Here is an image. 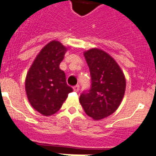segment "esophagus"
Instances as JSON below:
<instances>
[{"label": "esophagus", "mask_w": 156, "mask_h": 156, "mask_svg": "<svg viewBox=\"0 0 156 156\" xmlns=\"http://www.w3.org/2000/svg\"><path fill=\"white\" fill-rule=\"evenodd\" d=\"M73 89H74L75 92H78L80 89V86L77 84V85H75L74 87H73Z\"/></svg>", "instance_id": "34e87169"}]
</instances>
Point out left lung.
<instances>
[{
    "mask_svg": "<svg viewBox=\"0 0 156 156\" xmlns=\"http://www.w3.org/2000/svg\"><path fill=\"white\" fill-rule=\"evenodd\" d=\"M91 76V87L80 97L86 114L100 120L117 110L122 101L126 79L116 61L102 50L93 48L84 54Z\"/></svg>",
    "mask_w": 156,
    "mask_h": 156,
    "instance_id": "8db88e82",
    "label": "left lung"
}]
</instances>
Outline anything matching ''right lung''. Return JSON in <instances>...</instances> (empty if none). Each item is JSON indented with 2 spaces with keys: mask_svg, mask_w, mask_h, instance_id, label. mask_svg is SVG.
<instances>
[{
  "mask_svg": "<svg viewBox=\"0 0 156 156\" xmlns=\"http://www.w3.org/2000/svg\"><path fill=\"white\" fill-rule=\"evenodd\" d=\"M67 51L63 44L51 41L41 50L26 78L27 98L34 109L44 116L59 110L73 89L66 81L59 64Z\"/></svg>",
  "mask_w": 156,
  "mask_h": 156,
  "instance_id": "add662e5",
  "label": "right lung"
}]
</instances>
